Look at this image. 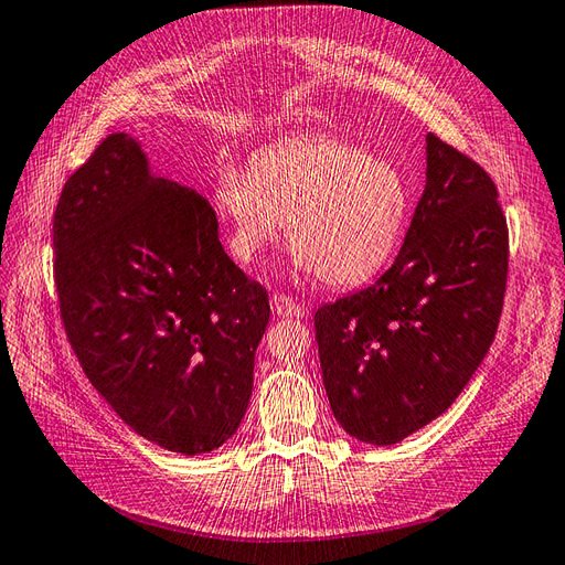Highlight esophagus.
<instances>
[{
  "label": "esophagus",
  "mask_w": 565,
  "mask_h": 565,
  "mask_svg": "<svg viewBox=\"0 0 565 565\" xmlns=\"http://www.w3.org/2000/svg\"><path fill=\"white\" fill-rule=\"evenodd\" d=\"M270 307H273L275 315L285 317V319H299V317H305L302 305H297L295 299L287 297V295H273V297H270Z\"/></svg>",
  "instance_id": "esophagus-1"
}]
</instances>
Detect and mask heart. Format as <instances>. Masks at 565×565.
I'll list each match as a JSON object with an SVG mask.
<instances>
[{
    "instance_id": "obj_1",
    "label": "heart",
    "mask_w": 565,
    "mask_h": 565,
    "mask_svg": "<svg viewBox=\"0 0 565 565\" xmlns=\"http://www.w3.org/2000/svg\"><path fill=\"white\" fill-rule=\"evenodd\" d=\"M212 200L230 224L236 260L254 263L287 224L295 266L331 287L374 278L394 256L411 210L396 164L331 135L263 149L250 171L224 161Z\"/></svg>"
}]
</instances>
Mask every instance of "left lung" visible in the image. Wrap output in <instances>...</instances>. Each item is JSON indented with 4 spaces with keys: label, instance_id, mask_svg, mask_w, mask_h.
I'll return each mask as SVG.
<instances>
[{
    "label": "left lung",
    "instance_id": "8db88e82",
    "mask_svg": "<svg viewBox=\"0 0 565 565\" xmlns=\"http://www.w3.org/2000/svg\"><path fill=\"white\" fill-rule=\"evenodd\" d=\"M508 280V227L491 177L433 132L425 188L394 266L315 315L335 420L396 445L455 404L491 348Z\"/></svg>",
    "mask_w": 565,
    "mask_h": 565
}]
</instances>
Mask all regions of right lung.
<instances>
[{
  "instance_id": "right-lung-1",
  "label": "right lung",
  "mask_w": 565,
  "mask_h": 565,
  "mask_svg": "<svg viewBox=\"0 0 565 565\" xmlns=\"http://www.w3.org/2000/svg\"><path fill=\"white\" fill-rule=\"evenodd\" d=\"M53 246L72 350L120 420L185 457L227 443L270 305L224 254L207 200L113 132L62 188Z\"/></svg>"
}]
</instances>
